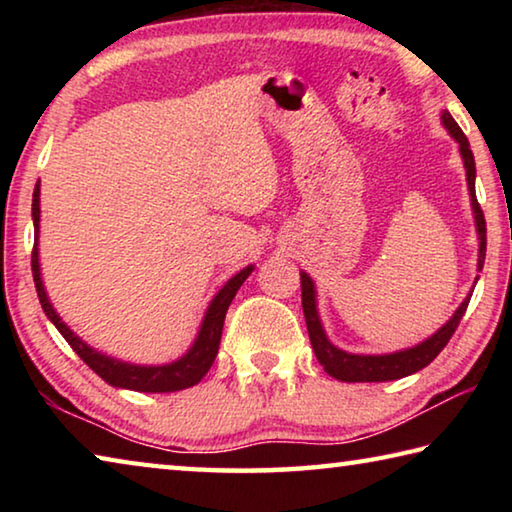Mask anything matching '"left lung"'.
Wrapping results in <instances>:
<instances>
[{"mask_svg":"<svg viewBox=\"0 0 512 512\" xmlns=\"http://www.w3.org/2000/svg\"><path fill=\"white\" fill-rule=\"evenodd\" d=\"M440 119H443V126L447 128L449 135L458 142V149H461V158H463L465 176H467V189H470V198H472L474 223H476V232H479V271H481L485 262V219L474 192V178H476L474 155L470 149V142H467L465 133L461 131V126L456 124L454 117L449 115L447 110H443V117ZM300 287H302V311H305L311 348H314L316 359L320 366L325 368L327 375H332L334 379H341V381H393V379H402L406 375H413V372L429 366V363L443 352L449 339H452V334L456 332V327L461 323V318L472 298L470 293V296L461 302V307L454 311V316L449 318L436 334H431L427 341L413 345V348L391 352V354H350L341 348H336L334 343H329L323 323H320L318 318L314 280H311L307 273H300Z\"/></svg>","mask_w":512,"mask_h":512,"instance_id":"left-lung-1","label":"left lung"}]
</instances>
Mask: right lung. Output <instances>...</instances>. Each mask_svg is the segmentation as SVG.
Returning <instances> with one entry per match:
<instances>
[{
	"label": "right lung",
	"instance_id": "right-lung-1",
	"mask_svg": "<svg viewBox=\"0 0 512 512\" xmlns=\"http://www.w3.org/2000/svg\"><path fill=\"white\" fill-rule=\"evenodd\" d=\"M33 230H36V239H33V253H31V271H33V282H36V291L40 298L42 311H45L47 318L56 325V329L63 334V339L72 345V350L79 354V357L88 363V366L97 372V375L108 381L110 386L115 388H128V391H140V393H173L183 391L201 381L207 370L212 368L216 359V352H219L221 343V332H223V320L225 311H228L232 298L237 296L241 284L246 282V277L253 273V264L246 266L244 271H239L235 277H230L225 282V287L216 293L212 298L210 307H207L201 329H198V336L192 348H189L183 357L164 363V366H135V363H126L119 359H112L108 354L90 348L88 343L79 339L72 329H69L63 318L56 314L54 305H51L45 291V284H42L40 275V257H38V235H40V185L33 189Z\"/></svg>",
	"mask_w": 512,
	"mask_h": 512
}]
</instances>
